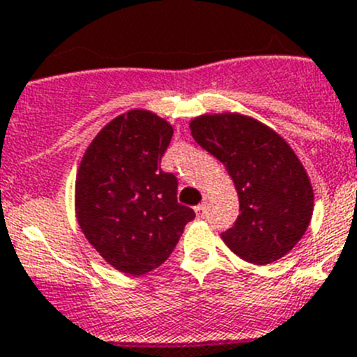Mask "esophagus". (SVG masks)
I'll use <instances>...</instances> for the list:
<instances>
[{
    "label": "esophagus",
    "instance_id": "34e87169",
    "mask_svg": "<svg viewBox=\"0 0 357 357\" xmlns=\"http://www.w3.org/2000/svg\"><path fill=\"white\" fill-rule=\"evenodd\" d=\"M195 213H197L198 218L206 216V204H198V206L195 207Z\"/></svg>",
    "mask_w": 357,
    "mask_h": 357
}]
</instances>
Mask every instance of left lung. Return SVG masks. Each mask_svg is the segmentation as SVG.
<instances>
[{"instance_id": "obj_1", "label": "left lung", "mask_w": 357, "mask_h": 357, "mask_svg": "<svg viewBox=\"0 0 357 357\" xmlns=\"http://www.w3.org/2000/svg\"><path fill=\"white\" fill-rule=\"evenodd\" d=\"M195 141L234 181L239 216L222 239L241 259L268 264L301 241L313 214V188L291 148L272 128L239 114L200 116Z\"/></svg>"}]
</instances>
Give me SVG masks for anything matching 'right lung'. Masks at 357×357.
<instances>
[{
    "mask_svg": "<svg viewBox=\"0 0 357 357\" xmlns=\"http://www.w3.org/2000/svg\"><path fill=\"white\" fill-rule=\"evenodd\" d=\"M172 135L159 116L130 110L102 128L78 168L82 232L107 263L130 275L160 266L195 218L176 202V176L160 169Z\"/></svg>",
    "mask_w": 357,
    "mask_h": 357,
    "instance_id": "add662e5",
    "label": "right lung"
}]
</instances>
